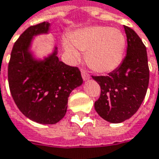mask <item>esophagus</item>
<instances>
[{"instance_id": "34e87169", "label": "esophagus", "mask_w": 159, "mask_h": 159, "mask_svg": "<svg viewBox=\"0 0 159 159\" xmlns=\"http://www.w3.org/2000/svg\"><path fill=\"white\" fill-rule=\"evenodd\" d=\"M81 75H82V78L84 80H88L90 79V75L88 73V71H86V70H81Z\"/></svg>"}]
</instances>
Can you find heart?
<instances>
[{
	"instance_id": "1",
	"label": "heart",
	"mask_w": 159,
	"mask_h": 159,
	"mask_svg": "<svg viewBox=\"0 0 159 159\" xmlns=\"http://www.w3.org/2000/svg\"><path fill=\"white\" fill-rule=\"evenodd\" d=\"M71 42L64 43V49L70 59L77 61L80 51H86V62L98 72H109L116 69L122 61L125 38L116 28L89 26L81 28L70 36Z\"/></svg>"
}]
</instances>
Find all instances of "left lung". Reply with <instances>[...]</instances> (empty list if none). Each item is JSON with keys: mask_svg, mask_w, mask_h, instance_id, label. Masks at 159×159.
<instances>
[{"mask_svg": "<svg viewBox=\"0 0 159 159\" xmlns=\"http://www.w3.org/2000/svg\"><path fill=\"white\" fill-rule=\"evenodd\" d=\"M124 28L127 49L123 62L107 76H92L101 88L95 111L111 123H121L137 111L150 80L146 47L133 29L125 25Z\"/></svg>", "mask_w": 159, "mask_h": 159, "instance_id": "1", "label": "left lung"}]
</instances>
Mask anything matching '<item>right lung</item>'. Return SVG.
<instances>
[{
	"mask_svg": "<svg viewBox=\"0 0 159 159\" xmlns=\"http://www.w3.org/2000/svg\"><path fill=\"white\" fill-rule=\"evenodd\" d=\"M49 25L43 22L27 28L13 46L8 67L9 90L17 108L28 119L44 125L64 118L70 92L83 83L78 67L59 61L57 48L44 60L33 57L34 36L48 34Z\"/></svg>",
	"mask_w": 159,
	"mask_h": 159,
	"instance_id": "obj_1",
	"label": "right lung"
}]
</instances>
